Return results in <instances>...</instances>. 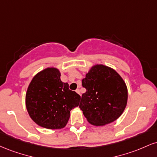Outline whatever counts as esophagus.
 <instances>
[{
	"label": "esophagus",
	"mask_w": 157,
	"mask_h": 157,
	"mask_svg": "<svg viewBox=\"0 0 157 157\" xmlns=\"http://www.w3.org/2000/svg\"><path fill=\"white\" fill-rule=\"evenodd\" d=\"M76 92H77V94H80V95H81V94H80V89H77L76 90Z\"/></svg>",
	"instance_id": "esophagus-1"
}]
</instances>
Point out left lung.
Returning a JSON list of instances; mask_svg holds the SVG:
<instances>
[{
	"label": "left lung",
	"instance_id": "obj_1",
	"mask_svg": "<svg viewBox=\"0 0 157 157\" xmlns=\"http://www.w3.org/2000/svg\"><path fill=\"white\" fill-rule=\"evenodd\" d=\"M86 91L79 107L94 125L111 123L120 117L127 104L128 91L120 75L102 65L93 66L82 80Z\"/></svg>",
	"mask_w": 157,
	"mask_h": 157
}]
</instances>
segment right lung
<instances>
[{
    "mask_svg": "<svg viewBox=\"0 0 157 157\" xmlns=\"http://www.w3.org/2000/svg\"><path fill=\"white\" fill-rule=\"evenodd\" d=\"M80 96L68 89L55 68L43 70L33 77L26 95V105L30 117L41 127L48 129L64 128L70 111L79 105Z\"/></svg>",
    "mask_w": 157,
    "mask_h": 157,
    "instance_id": "1",
    "label": "right lung"
}]
</instances>
